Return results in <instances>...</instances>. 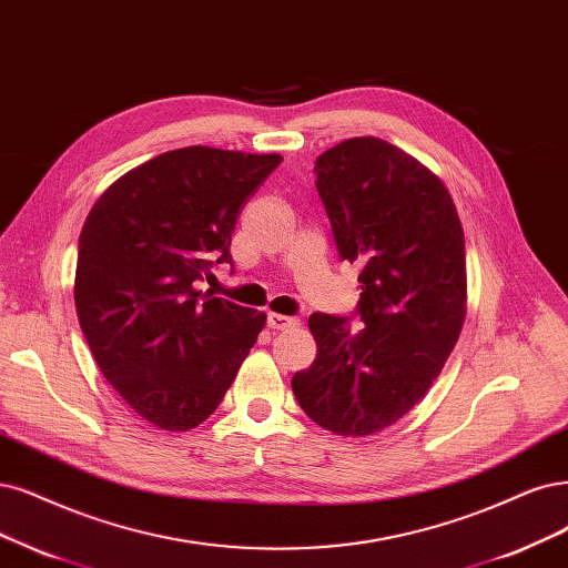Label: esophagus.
<instances>
[{"label": "esophagus", "instance_id": "obj_1", "mask_svg": "<svg viewBox=\"0 0 568 568\" xmlns=\"http://www.w3.org/2000/svg\"><path fill=\"white\" fill-rule=\"evenodd\" d=\"M266 323H268V327H273V329H295V327L300 325V318L283 316V313H268Z\"/></svg>", "mask_w": 568, "mask_h": 568}]
</instances>
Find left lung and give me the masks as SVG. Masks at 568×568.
<instances>
[{
	"mask_svg": "<svg viewBox=\"0 0 568 568\" xmlns=\"http://www.w3.org/2000/svg\"><path fill=\"white\" fill-rule=\"evenodd\" d=\"M334 241L358 262L363 325L313 313L318 353L292 376L311 422L344 437L382 433L443 372L466 321V241L428 165L382 138H351L316 159Z\"/></svg>",
	"mask_w": 568,
	"mask_h": 568,
	"instance_id": "1",
	"label": "left lung"
}]
</instances>
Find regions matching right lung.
Returning <instances> with one entry per match:
<instances>
[{
    "label": "right lung",
    "mask_w": 568,
    "mask_h": 568,
    "mask_svg": "<svg viewBox=\"0 0 568 568\" xmlns=\"http://www.w3.org/2000/svg\"><path fill=\"white\" fill-rule=\"evenodd\" d=\"M281 154L182 146L104 189L79 236L74 304L104 379L161 430H192L217 409L266 313L196 287L231 264L245 201Z\"/></svg>",
    "instance_id": "1"
}]
</instances>
